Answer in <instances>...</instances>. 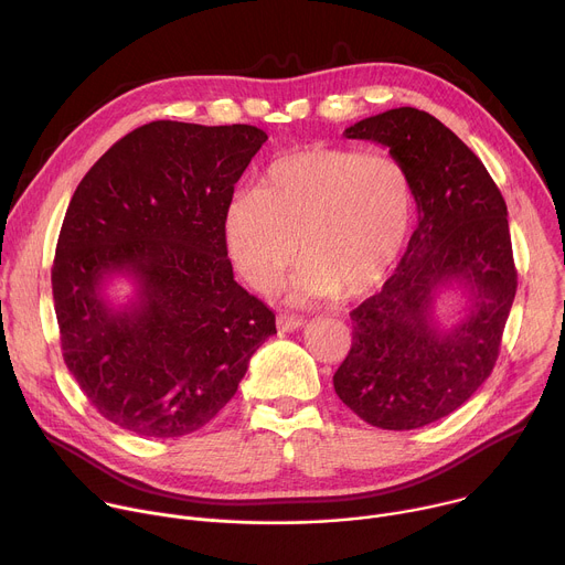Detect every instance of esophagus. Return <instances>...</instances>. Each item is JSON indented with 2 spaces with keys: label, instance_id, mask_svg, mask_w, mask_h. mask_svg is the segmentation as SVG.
Wrapping results in <instances>:
<instances>
[{
  "label": "esophagus",
  "instance_id": "obj_1",
  "mask_svg": "<svg viewBox=\"0 0 565 565\" xmlns=\"http://www.w3.org/2000/svg\"><path fill=\"white\" fill-rule=\"evenodd\" d=\"M301 327H303V320H299V318H292V316H286V313H281L277 318V329L281 333H290V331H297Z\"/></svg>",
  "mask_w": 565,
  "mask_h": 565
}]
</instances>
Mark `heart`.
<instances>
[{"label": "heart", "mask_w": 565, "mask_h": 565, "mask_svg": "<svg viewBox=\"0 0 565 565\" xmlns=\"http://www.w3.org/2000/svg\"><path fill=\"white\" fill-rule=\"evenodd\" d=\"M415 223V184L385 152L309 146L268 164L262 186L236 189L223 212L230 259L273 292L299 256L292 303L361 299L398 266Z\"/></svg>", "instance_id": "b5f03b06"}]
</instances>
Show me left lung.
Here are the masks:
<instances>
[{
  "label": "left lung",
  "mask_w": 565,
  "mask_h": 565,
  "mask_svg": "<svg viewBox=\"0 0 565 565\" xmlns=\"http://www.w3.org/2000/svg\"><path fill=\"white\" fill-rule=\"evenodd\" d=\"M390 148L415 184L419 223L383 290L351 313L335 394L383 430L428 426L489 379L516 295L507 204L476 152L433 115L394 108L344 130ZM459 287L466 318L441 328L436 297Z\"/></svg>",
  "instance_id": "8db88e82"
}]
</instances>
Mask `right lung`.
I'll return each mask as SVG.
<instances>
[{
    "instance_id": "right-lung-1",
    "label": "right lung",
    "mask_w": 565,
    "mask_h": 565,
    "mask_svg": "<svg viewBox=\"0 0 565 565\" xmlns=\"http://www.w3.org/2000/svg\"><path fill=\"white\" fill-rule=\"evenodd\" d=\"M268 135L245 124L152 121L76 186L51 268L65 365L100 417L182 437L236 394L275 313L234 281L223 212ZM113 276L136 297L115 307Z\"/></svg>"
}]
</instances>
